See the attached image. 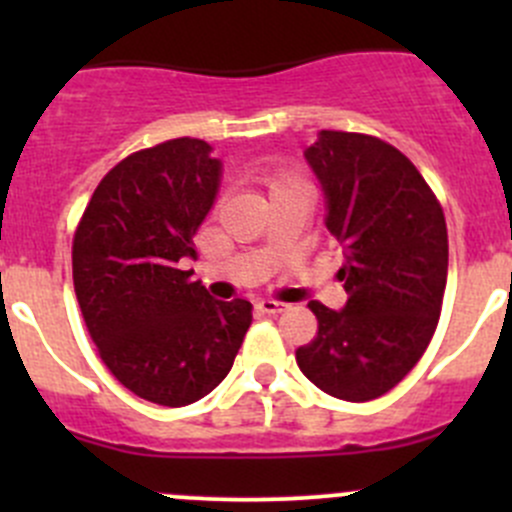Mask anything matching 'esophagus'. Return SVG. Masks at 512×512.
<instances>
[{"label":"esophagus","mask_w":512,"mask_h":512,"mask_svg":"<svg viewBox=\"0 0 512 512\" xmlns=\"http://www.w3.org/2000/svg\"><path fill=\"white\" fill-rule=\"evenodd\" d=\"M257 309H260L262 314H282L287 312L289 304L277 302V299H260V302H257Z\"/></svg>","instance_id":"34e87169"}]
</instances>
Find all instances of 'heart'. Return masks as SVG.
Listing matches in <instances>:
<instances>
[{
  "label": "heart",
  "mask_w": 512,
  "mask_h": 512,
  "mask_svg": "<svg viewBox=\"0 0 512 512\" xmlns=\"http://www.w3.org/2000/svg\"><path fill=\"white\" fill-rule=\"evenodd\" d=\"M289 180H297L292 173H287V170H277V173H272L270 178H267V188H277V185H285Z\"/></svg>",
  "instance_id": "heart-1"
}]
</instances>
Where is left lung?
Masks as SVG:
<instances>
[{
	"instance_id": "8db88e82",
	"label": "left lung",
	"mask_w": 512,
	"mask_h": 512,
	"mask_svg": "<svg viewBox=\"0 0 512 512\" xmlns=\"http://www.w3.org/2000/svg\"><path fill=\"white\" fill-rule=\"evenodd\" d=\"M304 156L327 195L349 297L342 312L309 302L317 337L297 349V364L334 399H379L436 332L448 275L443 208L416 165L376 136L322 131Z\"/></svg>"
}]
</instances>
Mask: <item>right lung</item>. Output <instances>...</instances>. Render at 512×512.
Listing matches in <instances>:
<instances>
[{
    "label": "right lung",
    "mask_w": 512,
    "mask_h": 512,
    "mask_svg": "<svg viewBox=\"0 0 512 512\" xmlns=\"http://www.w3.org/2000/svg\"><path fill=\"white\" fill-rule=\"evenodd\" d=\"M218 185L208 143L173 138L113 165L74 232V289L98 356L128 391L170 409L225 379L252 322L247 299L218 302L180 270Z\"/></svg>",
    "instance_id": "1"
}]
</instances>
